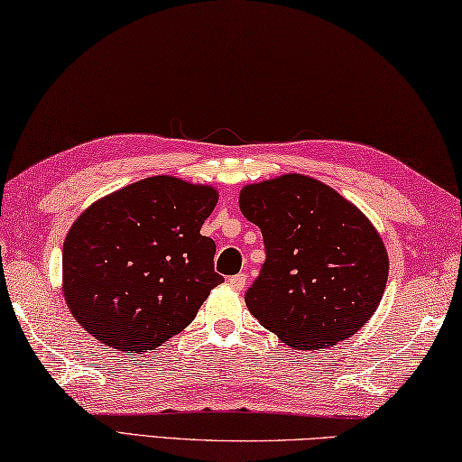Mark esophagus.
Listing matches in <instances>:
<instances>
[{
    "mask_svg": "<svg viewBox=\"0 0 462 462\" xmlns=\"http://www.w3.org/2000/svg\"><path fill=\"white\" fill-rule=\"evenodd\" d=\"M228 284H230L232 289L242 291V289H245V284H246V274H245V273H240V274H234V276H230V279H228Z\"/></svg>",
    "mask_w": 462,
    "mask_h": 462,
    "instance_id": "obj_1",
    "label": "esophagus"
}]
</instances>
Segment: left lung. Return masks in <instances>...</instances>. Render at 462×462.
<instances>
[{
    "label": "left lung",
    "instance_id": "obj_1",
    "mask_svg": "<svg viewBox=\"0 0 462 462\" xmlns=\"http://www.w3.org/2000/svg\"><path fill=\"white\" fill-rule=\"evenodd\" d=\"M238 204L264 240L266 260L245 295L263 327L295 349H325L370 321L390 263L354 204L300 173L250 183Z\"/></svg>",
    "mask_w": 462,
    "mask_h": 462
}]
</instances>
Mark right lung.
Masks as SVG:
<instances>
[{"label":"right lung","instance_id":"obj_1","mask_svg":"<svg viewBox=\"0 0 462 462\" xmlns=\"http://www.w3.org/2000/svg\"><path fill=\"white\" fill-rule=\"evenodd\" d=\"M216 202L214 188L155 175L87 208L62 248L72 317L125 354L186 329L224 281L214 271V240L199 234Z\"/></svg>","mask_w":462,"mask_h":462}]
</instances>
